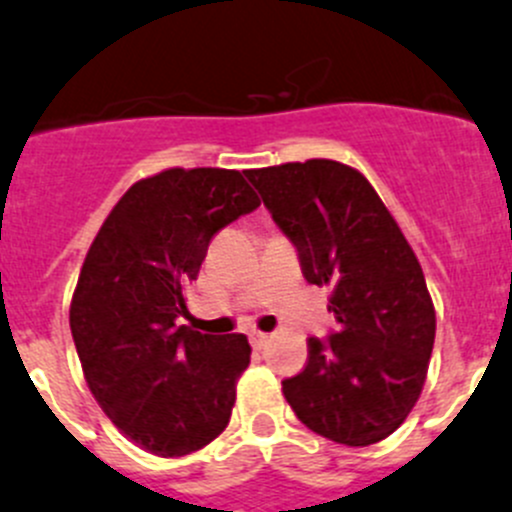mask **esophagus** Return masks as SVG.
<instances>
[{
    "mask_svg": "<svg viewBox=\"0 0 512 512\" xmlns=\"http://www.w3.org/2000/svg\"><path fill=\"white\" fill-rule=\"evenodd\" d=\"M267 340H270V335H267V332H252V335H250V342H252V347H255V350L265 347Z\"/></svg>",
    "mask_w": 512,
    "mask_h": 512,
    "instance_id": "esophagus-1",
    "label": "esophagus"
}]
</instances>
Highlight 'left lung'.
Wrapping results in <instances>:
<instances>
[{"instance_id":"obj_1","label":"left lung","mask_w":512,"mask_h":512,"mask_svg":"<svg viewBox=\"0 0 512 512\" xmlns=\"http://www.w3.org/2000/svg\"><path fill=\"white\" fill-rule=\"evenodd\" d=\"M272 220L295 242L302 275L330 287L340 322L307 340V362L282 380L297 418L335 443L362 448L393 435L423 393L435 307L423 267L375 187L335 160L247 170Z\"/></svg>"}]
</instances>
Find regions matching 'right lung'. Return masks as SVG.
<instances>
[{"label":"right lung","mask_w":512,"mask_h":512,"mask_svg":"<svg viewBox=\"0 0 512 512\" xmlns=\"http://www.w3.org/2000/svg\"><path fill=\"white\" fill-rule=\"evenodd\" d=\"M255 207L242 172L170 167L124 192L89 245L69 305L74 345L99 408L147 453H195L230 423L250 342L175 320L212 237Z\"/></svg>","instance_id":"right-lung-1"}]
</instances>
